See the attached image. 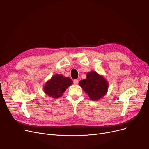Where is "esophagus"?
I'll use <instances>...</instances> for the list:
<instances>
[{"label":"esophagus","instance_id":"1","mask_svg":"<svg viewBox=\"0 0 149 149\" xmlns=\"http://www.w3.org/2000/svg\"><path fill=\"white\" fill-rule=\"evenodd\" d=\"M79 80H74V83L75 84H77L78 83H79Z\"/></svg>","mask_w":149,"mask_h":149}]
</instances>
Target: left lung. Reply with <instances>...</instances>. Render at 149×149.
<instances>
[{
	"label": "left lung",
	"mask_w": 149,
	"mask_h": 149,
	"mask_svg": "<svg viewBox=\"0 0 149 149\" xmlns=\"http://www.w3.org/2000/svg\"><path fill=\"white\" fill-rule=\"evenodd\" d=\"M79 85L92 101H98L107 92L109 83L105 78L96 71L89 72L86 79L81 80Z\"/></svg>",
	"instance_id": "1"
}]
</instances>
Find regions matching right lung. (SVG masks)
<instances>
[{
	"label": "right lung",
	"instance_id": "obj_1",
	"mask_svg": "<svg viewBox=\"0 0 149 149\" xmlns=\"http://www.w3.org/2000/svg\"><path fill=\"white\" fill-rule=\"evenodd\" d=\"M72 83L69 77L57 74L52 75L51 79L46 81L43 89L48 96L52 98H58L63 95V92Z\"/></svg>",
	"mask_w": 149,
	"mask_h": 149
}]
</instances>
